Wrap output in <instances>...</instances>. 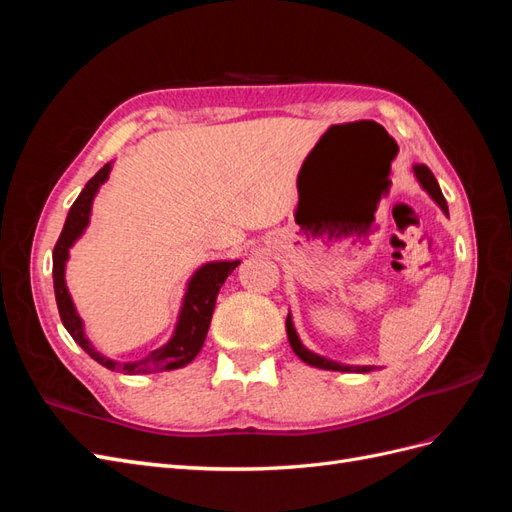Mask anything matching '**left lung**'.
<instances>
[{"mask_svg":"<svg viewBox=\"0 0 512 512\" xmlns=\"http://www.w3.org/2000/svg\"><path fill=\"white\" fill-rule=\"evenodd\" d=\"M414 175H416L418 183L423 185V190H427V194H429L433 200H436V203L442 207V211H444V213H448L446 200H444V196H442V190H440V185H438L436 177H433L431 170H429L425 164H414ZM286 333H288V342H290V348H292V350H294V354H297L299 359H301V361H305L307 365H312V367H320V369H331V371H359V374H367V371L376 369V367H371V365H363V367H354V365H342V363H335V361L324 359V356H320V354H314L312 350H307V348L301 344V339H299L297 331H294V324H292V318H290V314H288V318H286Z\"/></svg>","mask_w":512,"mask_h":512,"instance_id":"left-lung-1","label":"left lung"}]
</instances>
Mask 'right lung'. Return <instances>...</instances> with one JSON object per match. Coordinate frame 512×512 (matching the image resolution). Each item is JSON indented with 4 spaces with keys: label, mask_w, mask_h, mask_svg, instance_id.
<instances>
[{
    "label": "right lung",
    "mask_w": 512,
    "mask_h": 512,
    "mask_svg": "<svg viewBox=\"0 0 512 512\" xmlns=\"http://www.w3.org/2000/svg\"><path fill=\"white\" fill-rule=\"evenodd\" d=\"M108 173H111V164H104L98 173L87 181L83 192L70 207L64 230H61V235L55 243L53 286H55L59 318H61V322H64V327L72 335L74 342L79 344L91 356V359L98 361L106 369L123 371V374H128V376L156 374V371L179 369L183 365L192 363L194 356L200 352V348H203L209 324H211L213 309H215V299H218V292H220L222 284L226 282V277L235 271V267H239V260L207 262V265H203L192 275L188 290H185V297H183V307L179 314L177 329L166 346L153 350L151 354L145 356V359L132 361V363H117V361L106 359V356H102L85 337L83 320L79 314H76L74 303L70 299V292L66 288L64 273H66V260H68L70 247L87 228L91 203H94V196H96L100 185L108 179Z\"/></svg>",
    "instance_id": "right-lung-1"
}]
</instances>
